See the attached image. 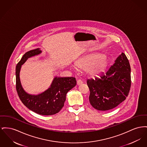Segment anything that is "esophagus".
Listing matches in <instances>:
<instances>
[{
	"label": "esophagus",
	"mask_w": 147,
	"mask_h": 147,
	"mask_svg": "<svg viewBox=\"0 0 147 147\" xmlns=\"http://www.w3.org/2000/svg\"><path fill=\"white\" fill-rule=\"evenodd\" d=\"M83 83V81L81 79H78L77 80V84L78 85H80Z\"/></svg>",
	"instance_id": "34e87169"
}]
</instances>
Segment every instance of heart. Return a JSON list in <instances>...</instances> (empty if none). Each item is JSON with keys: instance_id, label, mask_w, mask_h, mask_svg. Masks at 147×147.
Segmentation results:
<instances>
[{"instance_id": "b5f03b06", "label": "heart", "mask_w": 147, "mask_h": 147, "mask_svg": "<svg viewBox=\"0 0 147 147\" xmlns=\"http://www.w3.org/2000/svg\"><path fill=\"white\" fill-rule=\"evenodd\" d=\"M103 57L98 55H90L79 61L77 64L78 68L87 69L91 74H95L102 70L104 65Z\"/></svg>"}]
</instances>
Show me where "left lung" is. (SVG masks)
<instances>
[{"instance_id":"obj_1","label":"left lung","mask_w":147,"mask_h":147,"mask_svg":"<svg viewBox=\"0 0 147 147\" xmlns=\"http://www.w3.org/2000/svg\"><path fill=\"white\" fill-rule=\"evenodd\" d=\"M86 83L93 108L106 111L118 106L125 100L131 86L130 66L125 54L121 53L105 73L87 79Z\"/></svg>"}]
</instances>
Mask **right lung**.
Returning <instances> with one entry per match:
<instances>
[{
	"instance_id": "1",
	"label": "right lung",
	"mask_w": 147,
	"mask_h": 147,
	"mask_svg": "<svg viewBox=\"0 0 147 147\" xmlns=\"http://www.w3.org/2000/svg\"><path fill=\"white\" fill-rule=\"evenodd\" d=\"M42 53L39 48L26 53L16 66V89L22 102L25 106L38 114L51 115L59 112L64 106L66 94L76 86L74 77H55L50 87L38 95L27 93L21 85L19 73L22 65L26 60Z\"/></svg>"
}]
</instances>
